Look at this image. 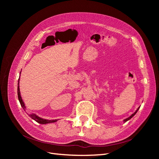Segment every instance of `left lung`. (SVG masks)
<instances>
[{
  "instance_id": "obj_1",
  "label": "left lung",
  "mask_w": 159,
  "mask_h": 159,
  "mask_svg": "<svg viewBox=\"0 0 159 159\" xmlns=\"http://www.w3.org/2000/svg\"><path fill=\"white\" fill-rule=\"evenodd\" d=\"M139 108H140V107H138V109H137L136 110V111H135V112H134V113H133V114H132V115H131V116H130V117H129L128 118H127V119H124V122H126V121H129V119H131V118H132V117H133L134 116V115H135V114L137 113V112L138 111V110L139 109Z\"/></svg>"
}]
</instances>
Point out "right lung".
<instances>
[{
	"label": "right lung",
	"mask_w": 159,
	"mask_h": 159,
	"mask_svg": "<svg viewBox=\"0 0 159 159\" xmlns=\"http://www.w3.org/2000/svg\"><path fill=\"white\" fill-rule=\"evenodd\" d=\"M19 80H20V78L18 79V89H17V92H18V100L19 102H20V103L21 105V106L22 107V108L25 110V103H24L22 99V98H21V95H20V88H19ZM32 119L34 120V121H36V122H38V123L40 124H47V123H54V122H56L57 120V119H55V120H47V119H42L40 117L37 116L35 114H30L28 115Z\"/></svg>",
	"instance_id": "add662e5"
}]
</instances>
